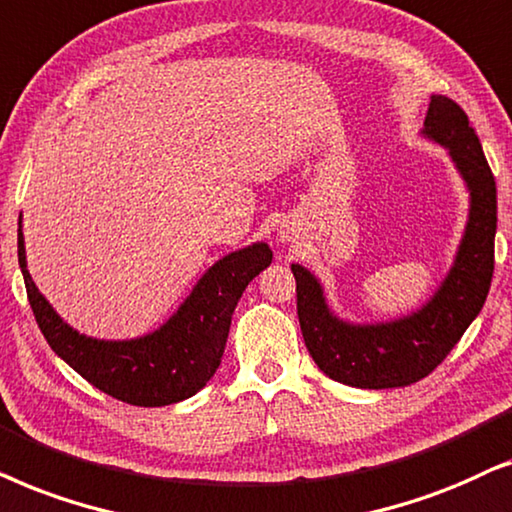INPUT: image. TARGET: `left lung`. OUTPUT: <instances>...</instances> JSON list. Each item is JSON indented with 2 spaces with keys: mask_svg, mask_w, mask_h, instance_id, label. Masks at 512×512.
Here are the masks:
<instances>
[{
  "mask_svg": "<svg viewBox=\"0 0 512 512\" xmlns=\"http://www.w3.org/2000/svg\"><path fill=\"white\" fill-rule=\"evenodd\" d=\"M424 135L449 149L470 192L468 224L454 267L431 302L391 323L353 325L327 309L316 276L292 264L304 344L320 370L339 384L398 388L428 377L482 311L492 285L496 182L478 133L454 100L433 95Z\"/></svg>",
  "mask_w": 512,
  "mask_h": 512,
  "instance_id": "1",
  "label": "left lung"
}]
</instances>
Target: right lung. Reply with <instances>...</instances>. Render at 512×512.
<instances>
[{
    "instance_id": "1",
    "label": "right lung",
    "mask_w": 512,
    "mask_h": 512,
    "mask_svg": "<svg viewBox=\"0 0 512 512\" xmlns=\"http://www.w3.org/2000/svg\"><path fill=\"white\" fill-rule=\"evenodd\" d=\"M267 243H252L210 267L175 316L152 335L105 342L79 335L37 290L25 260L18 220V264L27 299L46 342L88 384L121 403L163 407L199 393L220 367L231 313L248 283L271 264Z\"/></svg>"
}]
</instances>
